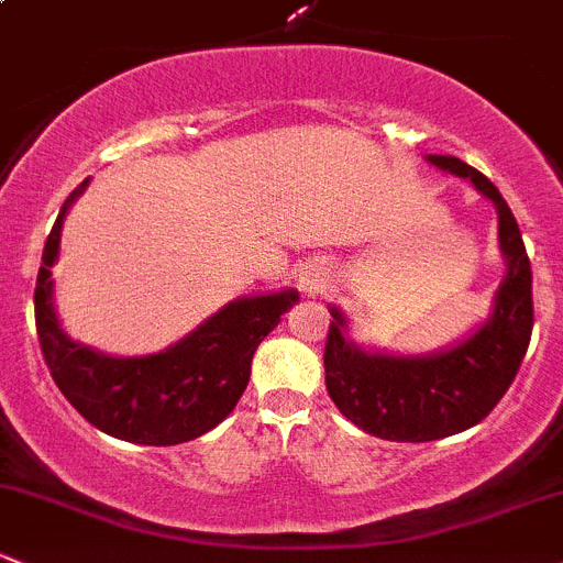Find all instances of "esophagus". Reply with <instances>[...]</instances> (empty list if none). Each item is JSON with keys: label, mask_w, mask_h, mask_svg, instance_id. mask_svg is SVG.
Segmentation results:
<instances>
[{"label": "esophagus", "mask_w": 563, "mask_h": 563, "mask_svg": "<svg viewBox=\"0 0 563 563\" xmlns=\"http://www.w3.org/2000/svg\"><path fill=\"white\" fill-rule=\"evenodd\" d=\"M298 284L306 295L324 292L330 284V265L324 263V260H311V263H306L303 268H300Z\"/></svg>", "instance_id": "obj_1"}]
</instances>
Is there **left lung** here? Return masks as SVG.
Instances as JSON below:
<instances>
[{"label":"left lung","instance_id":"8db88e82","mask_svg":"<svg viewBox=\"0 0 563 563\" xmlns=\"http://www.w3.org/2000/svg\"><path fill=\"white\" fill-rule=\"evenodd\" d=\"M429 166L467 179L494 203L505 260L492 311L451 346L427 354L365 349L349 335V317L330 306L324 384L332 402L362 432L397 443H427L486 419L516 378L534 324L531 265L518 222L501 192L453 155H427Z\"/></svg>","mask_w":563,"mask_h":563}]
</instances>
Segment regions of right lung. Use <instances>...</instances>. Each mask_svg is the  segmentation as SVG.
<instances>
[{"label":"right lung","mask_w":563,"mask_h":563,"mask_svg":"<svg viewBox=\"0 0 563 563\" xmlns=\"http://www.w3.org/2000/svg\"><path fill=\"white\" fill-rule=\"evenodd\" d=\"M88 183L77 185L58 211L34 289V319L51 376L82 419L112 438L139 445H177L201 438L244 395L252 356L298 303V289L241 295L155 354L114 356L71 341L56 313L51 268L62 252L66 211L86 192Z\"/></svg>","instance_id":"1"}]
</instances>
